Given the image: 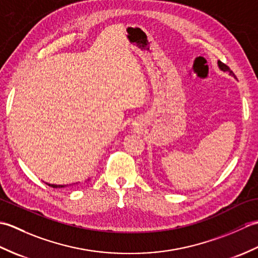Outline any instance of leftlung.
I'll use <instances>...</instances> for the list:
<instances>
[{"label":"left lung","instance_id":"1","mask_svg":"<svg viewBox=\"0 0 258 258\" xmlns=\"http://www.w3.org/2000/svg\"><path fill=\"white\" fill-rule=\"evenodd\" d=\"M217 65H218V69H220L221 71H223V72H227L229 75L233 76L234 79H236V76H235V74L232 72L231 70H229V68L227 67V65H225L224 63H222L221 61H217Z\"/></svg>","mask_w":258,"mask_h":258}]
</instances>
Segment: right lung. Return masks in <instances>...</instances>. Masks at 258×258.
<instances>
[{
  "label": "right lung",
  "instance_id": "add662e5",
  "mask_svg": "<svg viewBox=\"0 0 258 258\" xmlns=\"http://www.w3.org/2000/svg\"><path fill=\"white\" fill-rule=\"evenodd\" d=\"M87 180H90V179H87ZM86 180V182H87ZM48 186H51V187H53V188H62V187H67V186H71V184L70 185H57V184H50V183H46ZM75 184H78V183H74V184H72V185H75Z\"/></svg>",
  "mask_w": 258,
  "mask_h": 258
}]
</instances>
